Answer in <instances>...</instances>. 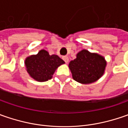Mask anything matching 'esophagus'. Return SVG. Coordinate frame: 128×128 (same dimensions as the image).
Here are the masks:
<instances>
[{"instance_id": "esophagus-1", "label": "esophagus", "mask_w": 128, "mask_h": 128, "mask_svg": "<svg viewBox=\"0 0 128 128\" xmlns=\"http://www.w3.org/2000/svg\"><path fill=\"white\" fill-rule=\"evenodd\" d=\"M62 59H63V60L66 62H68L69 61V58H68V57L66 56H62Z\"/></svg>"}]
</instances>
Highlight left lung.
I'll return each mask as SVG.
<instances>
[{"label":"left lung","instance_id":"left-lung-1","mask_svg":"<svg viewBox=\"0 0 128 128\" xmlns=\"http://www.w3.org/2000/svg\"><path fill=\"white\" fill-rule=\"evenodd\" d=\"M106 66L105 58L97 53L82 50L77 58L69 63V68L76 81L89 84L98 80L103 73Z\"/></svg>","mask_w":128,"mask_h":128}]
</instances>
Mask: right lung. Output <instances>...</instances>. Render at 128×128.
Listing matches in <instances>:
<instances>
[{"mask_svg":"<svg viewBox=\"0 0 128 128\" xmlns=\"http://www.w3.org/2000/svg\"><path fill=\"white\" fill-rule=\"evenodd\" d=\"M63 63L65 62L58 56H50L45 50H41L37 55L28 57L25 61L29 75L39 82L51 79L57 68Z\"/></svg>","mask_w":128,"mask_h":128,"instance_id":"add662e5","label":"right lung"}]
</instances>
